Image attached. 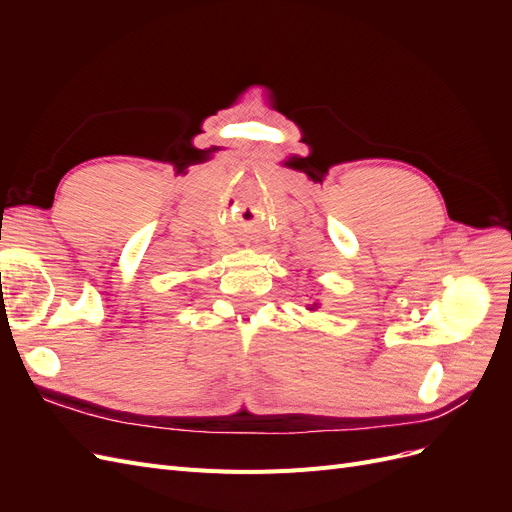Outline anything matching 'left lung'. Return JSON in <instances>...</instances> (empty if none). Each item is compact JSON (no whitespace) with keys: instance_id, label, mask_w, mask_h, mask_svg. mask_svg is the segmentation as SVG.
<instances>
[{"instance_id":"8db88e82","label":"left lung","mask_w":512,"mask_h":512,"mask_svg":"<svg viewBox=\"0 0 512 512\" xmlns=\"http://www.w3.org/2000/svg\"><path fill=\"white\" fill-rule=\"evenodd\" d=\"M318 307H320V303H318V301H314V303H307V309H309V312H316Z\"/></svg>"}]
</instances>
